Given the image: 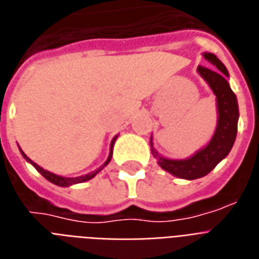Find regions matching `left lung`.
<instances>
[{
    "mask_svg": "<svg viewBox=\"0 0 259 259\" xmlns=\"http://www.w3.org/2000/svg\"><path fill=\"white\" fill-rule=\"evenodd\" d=\"M205 60H208L215 67H204L199 66L197 73L201 78L208 84L211 91L214 92L217 101V128L211 141L204 148L194 153L184 160L164 157L158 154L154 149L153 138H150V150L154 157L157 158V164L167 172L172 174L174 177L182 179L203 178L207 174L211 172L229 154L230 149L233 148L236 135H237V121H239V105L237 98L230 88L228 78L229 73L225 65L221 62L214 54L204 52L203 54Z\"/></svg>",
    "mask_w": 259,
    "mask_h": 259,
    "instance_id": "left-lung-1",
    "label": "left lung"
}]
</instances>
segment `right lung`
<instances>
[{"label": "right lung", "instance_id": "add662e5", "mask_svg": "<svg viewBox=\"0 0 259 259\" xmlns=\"http://www.w3.org/2000/svg\"><path fill=\"white\" fill-rule=\"evenodd\" d=\"M118 135H116V137L111 139V143H110V153H109V157H107V160L103 163V165H101L99 168L95 169V171H92V172L87 174V175H81V177H75V178H67V177H60V175H56V174L54 172H50V171H47V169L41 168L38 164H35L33 161V160H30L26 154H24V152L22 150V149L19 148V150H20V153H22V156H23L24 158H26V161H29L31 165H33L34 168L37 169L42 177H44L45 179H48L50 182H52L54 185H58V186H62V188H66V186H71V185H75V184H82V182H87V181H90V179H92L94 177H95L96 174L101 172L102 169L106 167L107 164L110 163L111 160V156H113V146H114V142H116V139Z\"/></svg>", "mask_w": 259, "mask_h": 259}]
</instances>
